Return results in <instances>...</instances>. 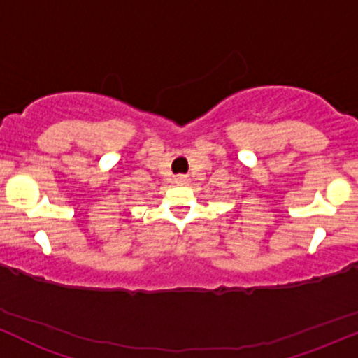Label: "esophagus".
<instances>
[{
	"mask_svg": "<svg viewBox=\"0 0 358 358\" xmlns=\"http://www.w3.org/2000/svg\"><path fill=\"white\" fill-rule=\"evenodd\" d=\"M180 180H182V178H180Z\"/></svg>",
	"mask_w": 358,
	"mask_h": 358,
	"instance_id": "34e87169",
	"label": "esophagus"
}]
</instances>
